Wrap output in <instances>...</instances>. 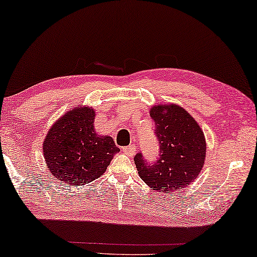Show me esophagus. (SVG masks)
I'll return each instance as SVG.
<instances>
[{
	"instance_id": "obj_1",
	"label": "esophagus",
	"mask_w": 257,
	"mask_h": 257,
	"mask_svg": "<svg viewBox=\"0 0 257 257\" xmlns=\"http://www.w3.org/2000/svg\"><path fill=\"white\" fill-rule=\"evenodd\" d=\"M122 152L125 154H127L128 157H133L136 153V146L135 145H128L126 147H122Z\"/></svg>"
}]
</instances>
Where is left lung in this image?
<instances>
[{
    "mask_svg": "<svg viewBox=\"0 0 257 257\" xmlns=\"http://www.w3.org/2000/svg\"><path fill=\"white\" fill-rule=\"evenodd\" d=\"M159 143L160 156L149 163L137 153L135 164L139 177L151 188L173 193L195 180L203 166L206 142L194 118L178 105L156 106L151 110Z\"/></svg>",
    "mask_w": 257,
    "mask_h": 257,
    "instance_id": "obj_1",
    "label": "left lung"
}]
</instances>
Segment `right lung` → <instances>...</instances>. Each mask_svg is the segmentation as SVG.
<instances>
[{"mask_svg":"<svg viewBox=\"0 0 257 257\" xmlns=\"http://www.w3.org/2000/svg\"><path fill=\"white\" fill-rule=\"evenodd\" d=\"M93 119L92 108L76 107L58 119L43 143L50 173L69 186L96 180L120 151L111 137L96 135Z\"/></svg>","mask_w":257,"mask_h":257,"instance_id":"right-lung-1","label":"right lung"}]
</instances>
